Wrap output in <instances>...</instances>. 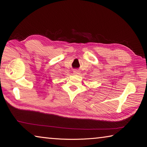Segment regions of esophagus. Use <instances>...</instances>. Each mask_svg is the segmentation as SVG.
Here are the masks:
<instances>
[{"label":"esophagus","mask_w":147,"mask_h":147,"mask_svg":"<svg viewBox=\"0 0 147 147\" xmlns=\"http://www.w3.org/2000/svg\"><path fill=\"white\" fill-rule=\"evenodd\" d=\"M74 74H80V71L78 70H75L74 71Z\"/></svg>","instance_id":"1"}]
</instances>
